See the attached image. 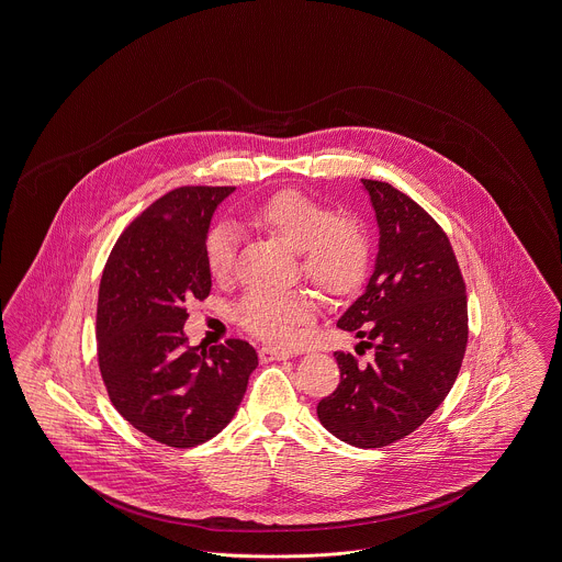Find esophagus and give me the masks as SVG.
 Returning <instances> with one entry per match:
<instances>
[{
  "label": "esophagus",
  "mask_w": 562,
  "mask_h": 562,
  "mask_svg": "<svg viewBox=\"0 0 562 562\" xmlns=\"http://www.w3.org/2000/svg\"><path fill=\"white\" fill-rule=\"evenodd\" d=\"M258 358L262 362H273V360H286V358H291V353L282 351V349H273V347H260Z\"/></svg>",
  "instance_id": "1"
}]
</instances>
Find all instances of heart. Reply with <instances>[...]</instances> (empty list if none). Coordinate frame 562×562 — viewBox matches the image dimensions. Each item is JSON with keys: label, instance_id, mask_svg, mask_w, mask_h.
Masks as SVG:
<instances>
[{"label": "heart", "instance_id": "heart-1", "mask_svg": "<svg viewBox=\"0 0 562 562\" xmlns=\"http://www.w3.org/2000/svg\"><path fill=\"white\" fill-rule=\"evenodd\" d=\"M244 226L280 239L297 251L300 273L329 300L356 295L369 273L373 244L369 228L353 215L336 211L300 191H278L244 215ZM239 241L233 228L215 226L206 235L204 260L213 280L235 273ZM316 302L308 291H251L237 308L239 325L269 345H291L311 323Z\"/></svg>", "mask_w": 562, "mask_h": 562}]
</instances>
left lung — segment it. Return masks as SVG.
Instances as JSON below:
<instances>
[{
    "instance_id": "obj_1",
    "label": "left lung",
    "mask_w": 562,
    "mask_h": 562,
    "mask_svg": "<svg viewBox=\"0 0 562 562\" xmlns=\"http://www.w3.org/2000/svg\"><path fill=\"white\" fill-rule=\"evenodd\" d=\"M362 183L376 213L379 254L364 295L338 327L364 338L374 358L360 367L349 351H336L340 383L316 414L338 439L381 448L414 434L450 392L468 345V295L436 220L390 183Z\"/></svg>"
}]
</instances>
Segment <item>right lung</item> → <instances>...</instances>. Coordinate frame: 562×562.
Segmentation results:
<instances>
[{"label":"right lung","mask_w":562,"mask_h":562,"mask_svg":"<svg viewBox=\"0 0 562 562\" xmlns=\"http://www.w3.org/2000/svg\"><path fill=\"white\" fill-rule=\"evenodd\" d=\"M233 189L164 193L123 231L99 286L97 356L108 396L131 427L172 448L217 436L258 367L246 340L200 351L183 331L189 302L211 293L206 233Z\"/></svg>","instance_id":"right-lung-1"}]
</instances>
